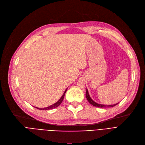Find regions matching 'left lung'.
Returning <instances> with one entry per match:
<instances>
[{
  "label": "left lung",
  "mask_w": 145,
  "mask_h": 145,
  "mask_svg": "<svg viewBox=\"0 0 145 145\" xmlns=\"http://www.w3.org/2000/svg\"><path fill=\"white\" fill-rule=\"evenodd\" d=\"M86 97H87V100L88 101V102L89 103L91 104V105H92L93 106H96V107H98V108H110V107H113V106H115V105H116L117 104H119V103H117V104H114V105H103V104H98V103H95V101H93L91 98V97H90V96H89V93H88V89H87V91H86Z\"/></svg>",
  "instance_id": "obj_1"
}]
</instances>
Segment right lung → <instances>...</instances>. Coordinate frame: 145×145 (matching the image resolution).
<instances>
[{"label": "right lung", "mask_w": 145, "mask_h": 145, "mask_svg": "<svg viewBox=\"0 0 145 145\" xmlns=\"http://www.w3.org/2000/svg\"><path fill=\"white\" fill-rule=\"evenodd\" d=\"M67 88L65 89V91H64V93H63V95H62V97L60 98V99H59L57 103H56L55 104H53V105H50V106H48V107H46V108H37V107H36V108H37V109H40V110H49V109H54V108H57V106H58L59 105H60L61 104V103L63 102V99H64V95H65V92H66V91H67Z\"/></svg>", "instance_id": "add662e5"}]
</instances>
